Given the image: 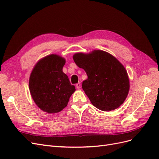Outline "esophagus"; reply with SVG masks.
Here are the masks:
<instances>
[{"label": "esophagus", "mask_w": 159, "mask_h": 159, "mask_svg": "<svg viewBox=\"0 0 159 159\" xmlns=\"http://www.w3.org/2000/svg\"><path fill=\"white\" fill-rule=\"evenodd\" d=\"M75 86H76V88H77V89H80V88H81V83H80V82H78V84H77L75 85Z\"/></svg>", "instance_id": "obj_1"}]
</instances>
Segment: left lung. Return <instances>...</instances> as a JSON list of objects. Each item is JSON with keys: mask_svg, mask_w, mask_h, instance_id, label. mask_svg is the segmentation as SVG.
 <instances>
[{"mask_svg": "<svg viewBox=\"0 0 159 159\" xmlns=\"http://www.w3.org/2000/svg\"><path fill=\"white\" fill-rule=\"evenodd\" d=\"M73 59L88 75L82 88L93 105L109 111L123 103L129 93V80L117 58L105 51L93 50L86 54L76 53Z\"/></svg>", "mask_w": 159, "mask_h": 159, "instance_id": "8db88e82", "label": "left lung"}]
</instances>
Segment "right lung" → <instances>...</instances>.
I'll return each mask as SVG.
<instances>
[{
  "mask_svg": "<svg viewBox=\"0 0 159 159\" xmlns=\"http://www.w3.org/2000/svg\"><path fill=\"white\" fill-rule=\"evenodd\" d=\"M65 63L64 57L50 54L41 59L32 71L29 79L31 96L37 106L46 113L61 111L75 91L62 71Z\"/></svg>",
  "mask_w": 159,
  "mask_h": 159,
  "instance_id": "add662e5",
  "label": "right lung"
}]
</instances>
